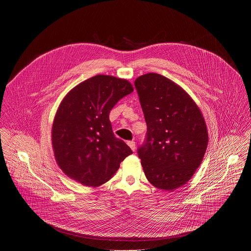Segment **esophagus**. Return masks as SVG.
<instances>
[{
  "mask_svg": "<svg viewBox=\"0 0 251 251\" xmlns=\"http://www.w3.org/2000/svg\"><path fill=\"white\" fill-rule=\"evenodd\" d=\"M127 144L129 145V147L131 148L132 151H135V150H136V144H135L134 141H128Z\"/></svg>",
  "mask_w": 251,
  "mask_h": 251,
  "instance_id": "34e87169",
  "label": "esophagus"
}]
</instances>
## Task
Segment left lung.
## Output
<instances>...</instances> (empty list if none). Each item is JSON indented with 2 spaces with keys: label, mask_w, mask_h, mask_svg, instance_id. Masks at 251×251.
Wrapping results in <instances>:
<instances>
[{
  "label": "left lung",
  "mask_w": 251,
  "mask_h": 251,
  "mask_svg": "<svg viewBox=\"0 0 251 251\" xmlns=\"http://www.w3.org/2000/svg\"><path fill=\"white\" fill-rule=\"evenodd\" d=\"M134 84L147 124L138 149L143 170L154 187L174 191L190 181L203 159L205 121L193 98L171 79L150 73Z\"/></svg>",
  "instance_id": "1"
}]
</instances>
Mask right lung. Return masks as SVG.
Listing matches in <instances>:
<instances>
[{"instance_id": "1", "label": "right lung", "mask_w": 251, "mask_h": 251, "mask_svg": "<svg viewBox=\"0 0 251 251\" xmlns=\"http://www.w3.org/2000/svg\"><path fill=\"white\" fill-rule=\"evenodd\" d=\"M133 90L126 79L98 75L64 96L54 116L51 143L55 161L67 176L83 186L98 187L133 153L115 137L109 120L114 105Z\"/></svg>"}]
</instances>
